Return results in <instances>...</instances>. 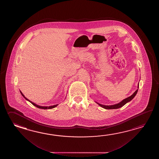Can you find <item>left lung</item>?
<instances>
[{"mask_svg": "<svg viewBox=\"0 0 159 159\" xmlns=\"http://www.w3.org/2000/svg\"><path fill=\"white\" fill-rule=\"evenodd\" d=\"M139 85V82L138 85V89L133 93V94L131 95L130 97H129L128 98H125V99H123V101H122L120 102H119L118 103H117V104L107 106V105H101V104L97 102H96L98 105H99L101 107H103V108H105V109L110 110V109H117V108H120V107H122V106H123L124 105H125L127 103H128L129 102L131 101L132 99L135 97V95H136L137 93H138V91Z\"/></svg>", "mask_w": 159, "mask_h": 159, "instance_id": "left-lung-1", "label": "left lung"}]
</instances>
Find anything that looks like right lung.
Returning <instances> with one entry per match:
<instances>
[{
  "label": "right lung",
  "instance_id": "right-lung-1",
  "mask_svg": "<svg viewBox=\"0 0 159 159\" xmlns=\"http://www.w3.org/2000/svg\"><path fill=\"white\" fill-rule=\"evenodd\" d=\"M20 92L21 94L22 95V96H23V97H24V98H25L27 101L30 102L32 105L34 106H36V107H37V108H41V109H45V110H46V109H51V108H54V107H57L58 106V105H53V106H39V105H36V104H35V103H34V102H32L30 101L28 99H27V98L24 96L23 94L21 93V91H20Z\"/></svg>",
  "mask_w": 159,
  "mask_h": 159
}]
</instances>
